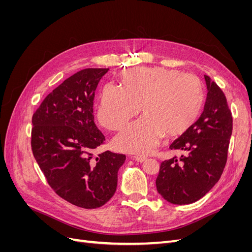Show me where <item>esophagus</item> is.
Segmentation results:
<instances>
[{
	"label": "esophagus",
	"mask_w": 252,
	"mask_h": 252,
	"mask_svg": "<svg viewBox=\"0 0 252 252\" xmlns=\"http://www.w3.org/2000/svg\"><path fill=\"white\" fill-rule=\"evenodd\" d=\"M133 159H135L136 162H140V163H142V162H144L145 159H146V157H143V156H133V157H131Z\"/></svg>",
	"instance_id": "34e87169"
}]
</instances>
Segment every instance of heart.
<instances>
[{"label": "heart", "mask_w": 252, "mask_h": 252, "mask_svg": "<svg viewBox=\"0 0 252 252\" xmlns=\"http://www.w3.org/2000/svg\"><path fill=\"white\" fill-rule=\"evenodd\" d=\"M121 86L106 85L97 108V120L117 131L138 114L144 117L127 126L114 140L124 152L146 155L164 134L174 138L189 130L205 104L202 81L191 74L164 67H141L120 74Z\"/></svg>", "instance_id": "1"}]
</instances>
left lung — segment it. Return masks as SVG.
<instances>
[{"label":"left lung","mask_w":252,"mask_h":252,"mask_svg":"<svg viewBox=\"0 0 252 252\" xmlns=\"http://www.w3.org/2000/svg\"><path fill=\"white\" fill-rule=\"evenodd\" d=\"M205 80L208 94L203 113L170 145L185 156L163 161L156 180L158 192L172 204L200 200L217 184L226 166L232 114L223 90L208 75Z\"/></svg>","instance_id":"8db88e82"}]
</instances>
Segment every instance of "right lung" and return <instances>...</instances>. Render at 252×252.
<instances>
[{
  "label": "right lung",
  "mask_w": 252,
  "mask_h": 252,
  "mask_svg": "<svg viewBox=\"0 0 252 252\" xmlns=\"http://www.w3.org/2000/svg\"><path fill=\"white\" fill-rule=\"evenodd\" d=\"M108 68H86L52 90L32 116V149L49 186L78 207H101L113 196L125 155L94 150L105 136L94 119L97 84Z\"/></svg>",
  "instance_id": "add662e5"
}]
</instances>
